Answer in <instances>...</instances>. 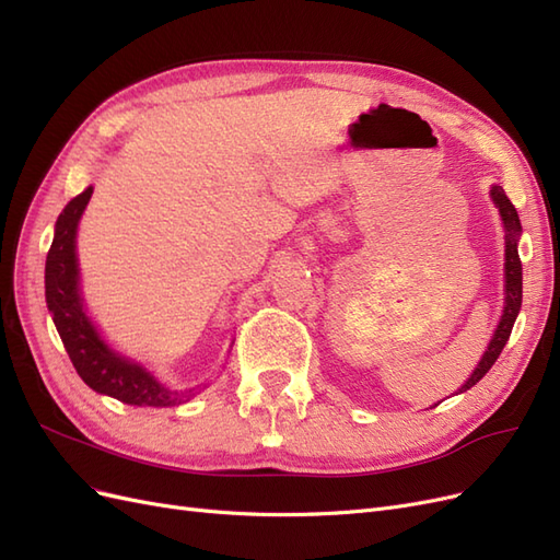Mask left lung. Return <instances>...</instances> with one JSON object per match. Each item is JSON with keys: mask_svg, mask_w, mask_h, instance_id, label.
<instances>
[{"mask_svg": "<svg viewBox=\"0 0 560 560\" xmlns=\"http://www.w3.org/2000/svg\"><path fill=\"white\" fill-rule=\"evenodd\" d=\"M490 200L495 202V208L502 219V229H504V306H502L498 327H495L493 336H490L488 348L481 354L479 364L474 366L469 378L460 387H457L455 395L467 393V389L477 385L488 374V369L495 364L502 348L506 346V341H510V334H512V327L518 317L521 299H523V268H521V257H518V241L523 233L521 219H518L516 208L512 206V200L506 198L502 186H498V184L490 186Z\"/></svg>", "mask_w": 560, "mask_h": 560, "instance_id": "left-lung-1", "label": "left lung"}]
</instances>
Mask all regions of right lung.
Wrapping results in <instances>:
<instances>
[{
    "label": "right lung",
    "instance_id": "obj_1",
    "mask_svg": "<svg viewBox=\"0 0 560 560\" xmlns=\"http://www.w3.org/2000/svg\"><path fill=\"white\" fill-rule=\"evenodd\" d=\"M91 196L93 186H86L77 198L67 202L56 222L54 243H50L46 254V306L62 338V346L70 354L81 381L100 395L114 397L130 406H154V409L189 401L210 387V381L184 389L165 385L147 364L116 350L86 311L81 294L77 233ZM231 348L233 338L226 354Z\"/></svg>",
    "mask_w": 560,
    "mask_h": 560
}]
</instances>
